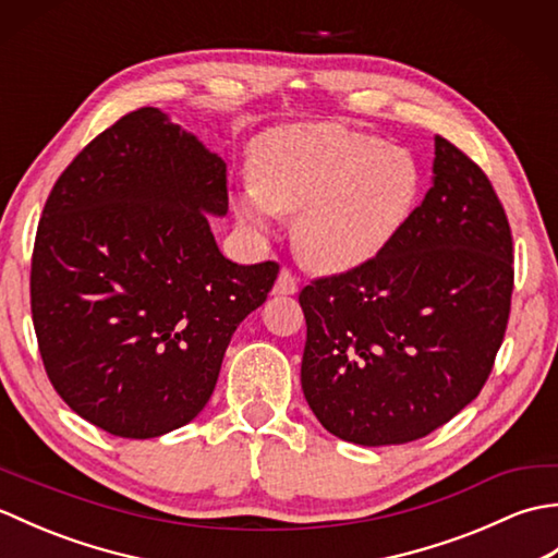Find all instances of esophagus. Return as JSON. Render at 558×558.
<instances>
[{"instance_id": "esophagus-1", "label": "esophagus", "mask_w": 558, "mask_h": 558, "mask_svg": "<svg viewBox=\"0 0 558 558\" xmlns=\"http://www.w3.org/2000/svg\"><path fill=\"white\" fill-rule=\"evenodd\" d=\"M294 292H298V278H294L288 268H282L278 272L276 286H272V294H282V298H286V294H294Z\"/></svg>"}]
</instances>
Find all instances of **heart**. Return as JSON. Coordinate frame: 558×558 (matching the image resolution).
<instances>
[{
  "label": "heart",
  "instance_id": "heart-1",
  "mask_svg": "<svg viewBox=\"0 0 558 558\" xmlns=\"http://www.w3.org/2000/svg\"><path fill=\"white\" fill-rule=\"evenodd\" d=\"M422 170L408 150L340 124H298L260 138L252 184L230 196L236 220L256 236L272 216L294 218L304 266L340 276L372 264L408 228Z\"/></svg>",
  "mask_w": 558,
  "mask_h": 558
}]
</instances>
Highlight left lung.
<instances>
[{
  "label": "left lung",
  "instance_id": "1",
  "mask_svg": "<svg viewBox=\"0 0 558 558\" xmlns=\"http://www.w3.org/2000/svg\"><path fill=\"white\" fill-rule=\"evenodd\" d=\"M432 189L372 264L300 292L302 390L342 441L432 434L480 396L513 294V240L475 162L434 136Z\"/></svg>",
  "mask_w": 558,
  "mask_h": 558
}]
</instances>
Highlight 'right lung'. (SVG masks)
<instances>
[{
	"instance_id": "add662e5",
	"label": "right lung",
	"mask_w": 558,
	"mask_h": 558,
	"mask_svg": "<svg viewBox=\"0 0 558 558\" xmlns=\"http://www.w3.org/2000/svg\"><path fill=\"white\" fill-rule=\"evenodd\" d=\"M218 153L158 108L105 129L52 186L31 264V312L54 390L122 438L192 422L230 338L266 302L278 264L220 254Z\"/></svg>"
}]
</instances>
